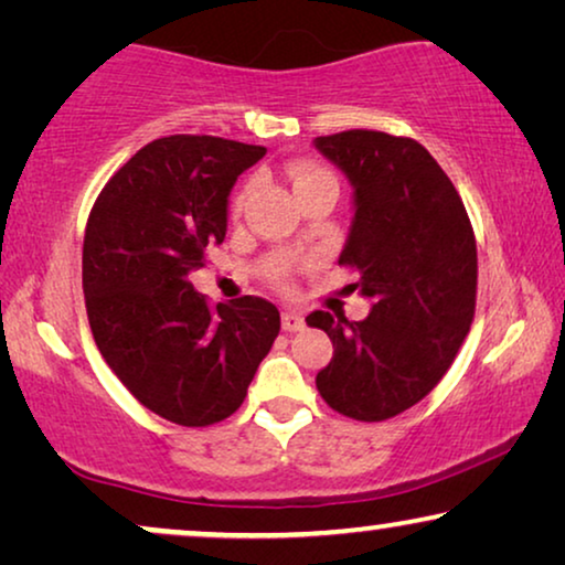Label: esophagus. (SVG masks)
<instances>
[{"instance_id": "1", "label": "esophagus", "mask_w": 565, "mask_h": 565, "mask_svg": "<svg viewBox=\"0 0 565 565\" xmlns=\"http://www.w3.org/2000/svg\"><path fill=\"white\" fill-rule=\"evenodd\" d=\"M282 329H285V331H300V329H306L303 316L296 313V311H282Z\"/></svg>"}]
</instances>
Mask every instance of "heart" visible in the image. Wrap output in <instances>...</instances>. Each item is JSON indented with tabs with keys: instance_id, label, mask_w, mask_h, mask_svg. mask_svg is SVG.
I'll return each instance as SVG.
<instances>
[{
	"instance_id": "heart-1",
	"label": "heart",
	"mask_w": 565,
	"mask_h": 565,
	"mask_svg": "<svg viewBox=\"0 0 565 565\" xmlns=\"http://www.w3.org/2000/svg\"><path fill=\"white\" fill-rule=\"evenodd\" d=\"M288 174H290V182H292V190H296V195H298V192H303L306 188H311V184L334 182V177H331L323 167L313 164V161H296V164L288 169ZM246 195H249V188H244L236 195L234 213H242V207L246 203Z\"/></svg>"
}]
</instances>
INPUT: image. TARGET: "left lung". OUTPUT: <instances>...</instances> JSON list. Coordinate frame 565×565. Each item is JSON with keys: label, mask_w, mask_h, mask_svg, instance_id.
<instances>
[{"label": "left lung", "mask_w": 565, "mask_h": 565, "mask_svg": "<svg viewBox=\"0 0 565 565\" xmlns=\"http://www.w3.org/2000/svg\"><path fill=\"white\" fill-rule=\"evenodd\" d=\"M352 184V226L339 265L373 300L362 321L313 311L334 358L316 388L334 412L391 419L427 396L452 365L476 311L478 257L466 205L414 138L344 130L313 141Z\"/></svg>", "instance_id": "obj_1"}]
</instances>
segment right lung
I'll list each match as a JSON object with an SVG mask.
<instances>
[{"label": "right lung", "instance_id": "right-lung-1", "mask_svg": "<svg viewBox=\"0 0 565 565\" xmlns=\"http://www.w3.org/2000/svg\"><path fill=\"white\" fill-rule=\"evenodd\" d=\"M265 153L215 136L157 138L89 213L82 285L97 350L146 408L182 427L234 414L280 334L269 300L207 306L190 282L226 238L231 188Z\"/></svg>", "mask_w": 565, "mask_h": 565}]
</instances>
